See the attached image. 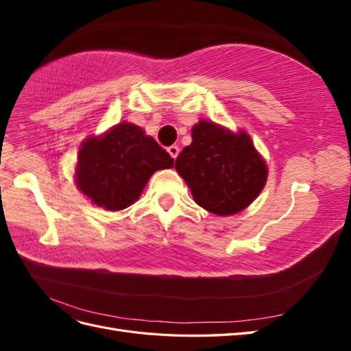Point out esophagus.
<instances>
[{
    "mask_svg": "<svg viewBox=\"0 0 351 351\" xmlns=\"http://www.w3.org/2000/svg\"><path fill=\"white\" fill-rule=\"evenodd\" d=\"M167 151H168L169 156H171L173 159H176V158L178 156V154H180V149H178V146H176V145H173V146H169Z\"/></svg>",
    "mask_w": 351,
    "mask_h": 351,
    "instance_id": "obj_1",
    "label": "esophagus"
}]
</instances>
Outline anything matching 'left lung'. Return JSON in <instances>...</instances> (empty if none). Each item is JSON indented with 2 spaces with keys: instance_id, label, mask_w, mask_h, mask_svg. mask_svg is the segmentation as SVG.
I'll return each mask as SVG.
<instances>
[{
  "instance_id": "obj_1",
  "label": "left lung",
  "mask_w": 351,
  "mask_h": 351,
  "mask_svg": "<svg viewBox=\"0 0 351 351\" xmlns=\"http://www.w3.org/2000/svg\"><path fill=\"white\" fill-rule=\"evenodd\" d=\"M192 143L176 159L199 206L219 217L234 215L259 196L268 168L246 132L202 120L193 125Z\"/></svg>"
}]
</instances>
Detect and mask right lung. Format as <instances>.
Listing matches in <instances>:
<instances>
[{"label":"right lung","mask_w":351,"mask_h":351,"mask_svg":"<svg viewBox=\"0 0 351 351\" xmlns=\"http://www.w3.org/2000/svg\"><path fill=\"white\" fill-rule=\"evenodd\" d=\"M173 167L174 159L142 127L120 123L82 143L74 178L95 205L121 210L139 199L155 171Z\"/></svg>","instance_id":"1"}]
</instances>
